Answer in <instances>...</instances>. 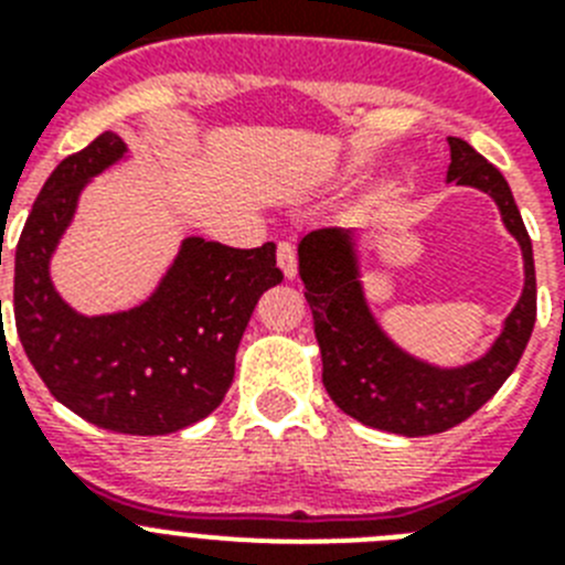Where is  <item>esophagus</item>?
Wrapping results in <instances>:
<instances>
[{"label": "esophagus", "mask_w": 565, "mask_h": 565, "mask_svg": "<svg viewBox=\"0 0 565 565\" xmlns=\"http://www.w3.org/2000/svg\"><path fill=\"white\" fill-rule=\"evenodd\" d=\"M277 266L282 268V274H286L288 279L297 274V252H294L291 243H279L277 246Z\"/></svg>", "instance_id": "obj_1"}]
</instances>
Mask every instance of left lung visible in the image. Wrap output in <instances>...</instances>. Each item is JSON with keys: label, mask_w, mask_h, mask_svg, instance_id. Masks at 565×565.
<instances>
[{"label": "left lung", "mask_w": 565, "mask_h": 565, "mask_svg": "<svg viewBox=\"0 0 565 565\" xmlns=\"http://www.w3.org/2000/svg\"><path fill=\"white\" fill-rule=\"evenodd\" d=\"M447 181L487 192L501 209L503 226L521 243L523 252L526 279L521 299L503 322L495 344L476 362L436 367L387 339L364 299L351 232L313 228L299 239V277L306 282V299L313 313L328 396L356 422L396 436H436L467 422L515 371L535 328L537 288L532 239L509 183L461 138H450Z\"/></svg>", "instance_id": "obj_1"}]
</instances>
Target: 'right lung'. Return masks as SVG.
Listing matches in <instances>:
<instances>
[{
    "instance_id": "add662e5",
    "label": "right lung",
    "mask_w": 565,
    "mask_h": 565,
    "mask_svg": "<svg viewBox=\"0 0 565 565\" xmlns=\"http://www.w3.org/2000/svg\"><path fill=\"white\" fill-rule=\"evenodd\" d=\"M124 154L127 143L102 132L53 169L19 237L13 317L56 402L104 430L167 436L223 402L254 306L282 271L274 243L228 248L186 237L147 302L104 317L73 311L50 282V257L89 178Z\"/></svg>"
}]
</instances>
